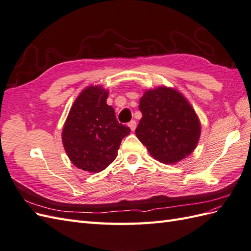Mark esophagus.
<instances>
[{
  "label": "esophagus",
  "instance_id": "1",
  "mask_svg": "<svg viewBox=\"0 0 251 251\" xmlns=\"http://www.w3.org/2000/svg\"><path fill=\"white\" fill-rule=\"evenodd\" d=\"M129 126H130V129H131V131H135V129H136V126H137V124H136V121H135V120H132L131 122H129Z\"/></svg>",
  "mask_w": 251,
  "mask_h": 251
}]
</instances>
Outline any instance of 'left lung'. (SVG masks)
I'll return each instance as SVG.
<instances>
[{"label": "left lung", "instance_id": "obj_1", "mask_svg": "<svg viewBox=\"0 0 251 251\" xmlns=\"http://www.w3.org/2000/svg\"><path fill=\"white\" fill-rule=\"evenodd\" d=\"M135 134L155 160L176 164L196 148L201 133L194 108L178 90L166 86L145 91L140 98Z\"/></svg>", "mask_w": 251, "mask_h": 251}]
</instances>
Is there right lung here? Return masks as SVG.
Returning a JSON list of instances; mask_svg holds the SVG:
<instances>
[{
    "mask_svg": "<svg viewBox=\"0 0 251 251\" xmlns=\"http://www.w3.org/2000/svg\"><path fill=\"white\" fill-rule=\"evenodd\" d=\"M108 91L99 85L85 88L70 108L62 133L67 155L77 168L100 173L118 154L121 140L131 130L116 119L106 104Z\"/></svg>",
    "mask_w": 251,
    "mask_h": 251,
    "instance_id": "obj_1",
    "label": "right lung"
}]
</instances>
